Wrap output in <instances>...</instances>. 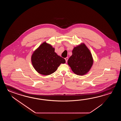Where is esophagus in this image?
I'll use <instances>...</instances> for the list:
<instances>
[{
    "label": "esophagus",
    "mask_w": 121,
    "mask_h": 121,
    "mask_svg": "<svg viewBox=\"0 0 121 121\" xmlns=\"http://www.w3.org/2000/svg\"><path fill=\"white\" fill-rule=\"evenodd\" d=\"M65 59L66 60V62H67V60H68V57H66L65 58Z\"/></svg>",
    "instance_id": "34e87169"
}]
</instances>
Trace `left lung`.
<instances>
[{"mask_svg":"<svg viewBox=\"0 0 121 121\" xmlns=\"http://www.w3.org/2000/svg\"><path fill=\"white\" fill-rule=\"evenodd\" d=\"M67 63L75 74L83 75L86 73L92 66L93 57L85 44H81L73 48L72 56Z\"/></svg>","mask_w":121,"mask_h":121,"instance_id":"8db88e82","label":"left lung"}]
</instances>
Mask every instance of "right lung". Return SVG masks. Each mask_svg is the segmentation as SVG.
I'll list each match as a JSON object with an SVG mask.
<instances>
[{
	"label": "right lung",
	"mask_w": 121,
	"mask_h": 121,
	"mask_svg": "<svg viewBox=\"0 0 121 121\" xmlns=\"http://www.w3.org/2000/svg\"><path fill=\"white\" fill-rule=\"evenodd\" d=\"M32 64L39 73L48 75L54 73L61 64L65 63L64 58L57 55L54 48L44 42L34 52L31 56Z\"/></svg>",
	"instance_id": "right-lung-1"
}]
</instances>
